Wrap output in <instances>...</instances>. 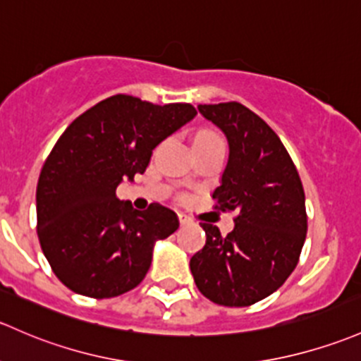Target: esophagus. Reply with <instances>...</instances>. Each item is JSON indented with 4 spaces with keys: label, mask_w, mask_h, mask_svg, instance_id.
Returning a JSON list of instances; mask_svg holds the SVG:
<instances>
[{
    "label": "esophagus",
    "mask_w": 361,
    "mask_h": 361,
    "mask_svg": "<svg viewBox=\"0 0 361 361\" xmlns=\"http://www.w3.org/2000/svg\"><path fill=\"white\" fill-rule=\"evenodd\" d=\"M178 219H180L181 225H188V223L192 221L190 216H187V214H185V212H178Z\"/></svg>",
    "instance_id": "1"
}]
</instances>
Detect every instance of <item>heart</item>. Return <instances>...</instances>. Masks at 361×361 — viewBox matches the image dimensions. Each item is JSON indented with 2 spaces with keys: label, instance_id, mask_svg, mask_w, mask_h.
<instances>
[{
  "label": "heart",
  "instance_id": "heart-1",
  "mask_svg": "<svg viewBox=\"0 0 361 361\" xmlns=\"http://www.w3.org/2000/svg\"><path fill=\"white\" fill-rule=\"evenodd\" d=\"M193 145H225L221 136L214 131H200L195 136V142Z\"/></svg>",
  "mask_w": 361,
  "mask_h": 361
}]
</instances>
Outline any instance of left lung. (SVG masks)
<instances>
[{"label": "left lung", "mask_w": 361, "mask_h": 361, "mask_svg": "<svg viewBox=\"0 0 361 361\" xmlns=\"http://www.w3.org/2000/svg\"><path fill=\"white\" fill-rule=\"evenodd\" d=\"M228 138L230 157L216 209L237 211L235 228L200 223L206 245L190 259L197 289L216 305L250 306L283 286L308 231L305 188L276 133L238 102L199 105Z\"/></svg>", "instance_id": "obj_1"}]
</instances>
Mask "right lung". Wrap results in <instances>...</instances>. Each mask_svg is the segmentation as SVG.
<instances>
[{
	"mask_svg": "<svg viewBox=\"0 0 361 361\" xmlns=\"http://www.w3.org/2000/svg\"><path fill=\"white\" fill-rule=\"evenodd\" d=\"M190 104L114 94L74 119L37 180V238L56 279L88 298H116L149 271L155 240L178 230L161 204L135 211L117 185L145 173L152 150L195 117Z\"/></svg>",
	"mask_w": 361,
	"mask_h": 361,
	"instance_id": "1",
	"label": "right lung"
}]
</instances>
